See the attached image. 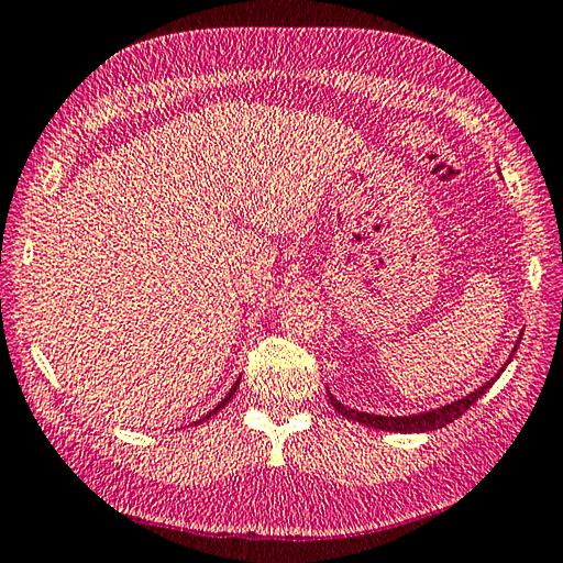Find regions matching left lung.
<instances>
[{
	"label": "left lung",
	"instance_id": "left-lung-1",
	"mask_svg": "<svg viewBox=\"0 0 563 563\" xmlns=\"http://www.w3.org/2000/svg\"><path fill=\"white\" fill-rule=\"evenodd\" d=\"M520 338H522V333H520ZM518 345H520V341L516 343L514 352L518 350ZM514 352H511V357H514ZM511 357L506 360V364L511 362ZM506 364H504V367H506ZM504 367L499 369V374L492 376L487 384H482L477 390H473V394H467V396L453 400L449 405H441V408H437V410H427V412H417V415L394 417V415L360 412V410L347 408V405H343L338 398H333L331 390H329V398H331V405H333L338 412H341L343 417H347V420H355V422H360L364 427H374V429H382V431H400V434H420V431H434V429H441V427L451 424L453 420H459V417L470 408V405H475L477 398H482V396L487 394L496 378L501 376Z\"/></svg>",
	"mask_w": 563,
	"mask_h": 563
}]
</instances>
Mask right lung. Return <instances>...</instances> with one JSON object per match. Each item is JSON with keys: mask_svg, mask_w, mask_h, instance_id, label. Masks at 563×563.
Masks as SVG:
<instances>
[{"mask_svg": "<svg viewBox=\"0 0 563 563\" xmlns=\"http://www.w3.org/2000/svg\"><path fill=\"white\" fill-rule=\"evenodd\" d=\"M238 386H240V378H238V382H234V386H232V388H230V394H228V396H225V398H222V400H220V402H218V405H216V408H213V410H211V412H208V415H206V417H203V420H208V417H211V415H216V412H218V410H222V408H225V405H228V402H230V398H232V396H234V390H238ZM203 420H199V422H203Z\"/></svg>", "mask_w": 563, "mask_h": 563, "instance_id": "obj_1", "label": "right lung"}]
</instances>
